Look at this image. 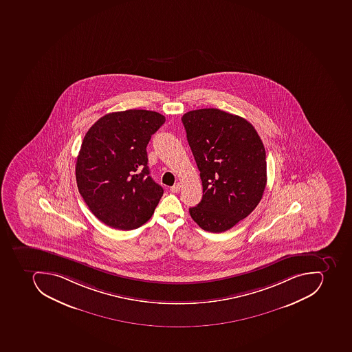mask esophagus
I'll return each mask as SVG.
<instances>
[{
  "label": "esophagus",
  "instance_id": "obj_1",
  "mask_svg": "<svg viewBox=\"0 0 352 352\" xmlns=\"http://www.w3.org/2000/svg\"><path fill=\"white\" fill-rule=\"evenodd\" d=\"M180 183H175V184L173 185V186H171V188H170V190H171L172 193H179V192H180Z\"/></svg>",
  "mask_w": 352,
  "mask_h": 352
}]
</instances>
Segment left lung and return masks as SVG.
<instances>
[{"instance_id":"obj_1","label":"left lung","mask_w":352,"mask_h":352,"mask_svg":"<svg viewBox=\"0 0 352 352\" xmlns=\"http://www.w3.org/2000/svg\"><path fill=\"white\" fill-rule=\"evenodd\" d=\"M199 168L203 197L190 217L209 232L229 230L248 217L264 194L266 153L250 122L219 109H199L182 117Z\"/></svg>"}]
</instances>
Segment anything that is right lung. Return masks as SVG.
I'll list each match as a JSON object with an SVG mask.
<instances>
[{
    "label": "right lung",
    "mask_w": 352,
    "mask_h": 352,
    "mask_svg": "<svg viewBox=\"0 0 352 352\" xmlns=\"http://www.w3.org/2000/svg\"><path fill=\"white\" fill-rule=\"evenodd\" d=\"M164 121L148 110L112 112L85 135L75 168L77 188L104 225L133 230L153 216L164 188L149 175L146 147Z\"/></svg>",
    "instance_id": "1"
}]
</instances>
